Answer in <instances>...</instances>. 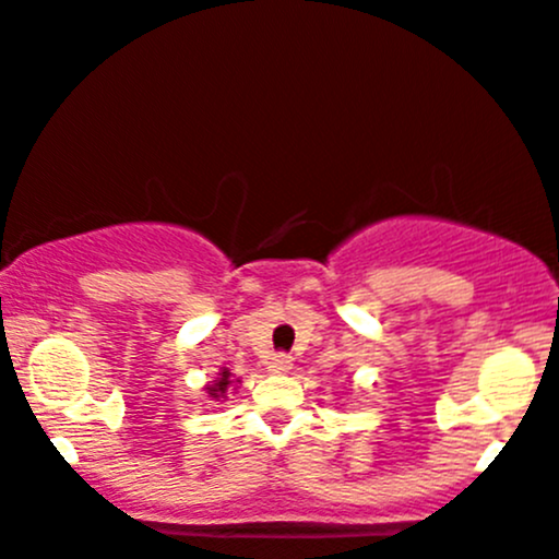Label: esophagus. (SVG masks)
I'll return each instance as SVG.
<instances>
[{
  "mask_svg": "<svg viewBox=\"0 0 559 559\" xmlns=\"http://www.w3.org/2000/svg\"><path fill=\"white\" fill-rule=\"evenodd\" d=\"M290 369H293V358L287 356V353H274V356L269 358V371L287 373Z\"/></svg>",
  "mask_w": 559,
  "mask_h": 559,
  "instance_id": "esophagus-1",
  "label": "esophagus"
}]
</instances>
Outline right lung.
<instances>
[{"mask_svg":"<svg viewBox=\"0 0 559 559\" xmlns=\"http://www.w3.org/2000/svg\"><path fill=\"white\" fill-rule=\"evenodd\" d=\"M233 384L229 382V371L225 369L219 373V379H216L214 384H209L206 386V392H209V397H214V400H219V397H225V392H227V386Z\"/></svg>","mask_w":559,"mask_h":559,"instance_id":"add662e5","label":"right lung"}]
</instances>
